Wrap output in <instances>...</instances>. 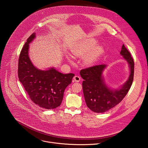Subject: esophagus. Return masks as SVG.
Returning <instances> with one entry per match:
<instances>
[{"label": "esophagus", "mask_w": 148, "mask_h": 148, "mask_svg": "<svg viewBox=\"0 0 148 148\" xmlns=\"http://www.w3.org/2000/svg\"><path fill=\"white\" fill-rule=\"evenodd\" d=\"M81 79V78L78 75H75L73 78V80L75 81V82H79Z\"/></svg>", "instance_id": "obj_1"}]
</instances>
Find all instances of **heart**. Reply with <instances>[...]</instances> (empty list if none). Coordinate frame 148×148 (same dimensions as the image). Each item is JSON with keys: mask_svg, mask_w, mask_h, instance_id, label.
<instances>
[{"mask_svg": "<svg viewBox=\"0 0 148 148\" xmlns=\"http://www.w3.org/2000/svg\"><path fill=\"white\" fill-rule=\"evenodd\" d=\"M94 41L88 40L81 43L78 47L73 50L72 53L75 56H80L86 54L88 51L95 45ZM102 49L100 46H95L90 51V54L86 58V62L88 64H91L102 53Z\"/></svg>", "mask_w": 148, "mask_h": 148, "instance_id": "heart-1", "label": "heart"}]
</instances>
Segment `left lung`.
I'll use <instances>...</instances> for the list:
<instances>
[{
	"instance_id": "left-lung-1",
	"label": "left lung",
	"mask_w": 148,
	"mask_h": 148,
	"mask_svg": "<svg viewBox=\"0 0 148 148\" xmlns=\"http://www.w3.org/2000/svg\"><path fill=\"white\" fill-rule=\"evenodd\" d=\"M121 54L129 63L131 73L128 80L119 90L112 91L105 85L102 76V71L106 67L104 64L94 66L80 71V75L84 79L82 90L87 106L94 112L103 113L114 108L122 101L130 90L134 75V59L124 45L122 47Z\"/></svg>"
}]
</instances>
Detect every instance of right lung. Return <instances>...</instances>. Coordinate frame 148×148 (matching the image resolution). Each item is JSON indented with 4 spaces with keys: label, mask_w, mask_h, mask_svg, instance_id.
I'll use <instances>...</instances> for the list:
<instances>
[{
    "label": "right lung",
    "mask_w": 148,
    "mask_h": 148,
    "mask_svg": "<svg viewBox=\"0 0 148 148\" xmlns=\"http://www.w3.org/2000/svg\"><path fill=\"white\" fill-rule=\"evenodd\" d=\"M35 37L33 33L21 50L18 63V77L30 99L38 107L51 110L61 105L64 92L72 82L73 73L64 74L52 68L46 71L36 69L28 56L29 43Z\"/></svg>",
    "instance_id": "obj_1"
}]
</instances>
